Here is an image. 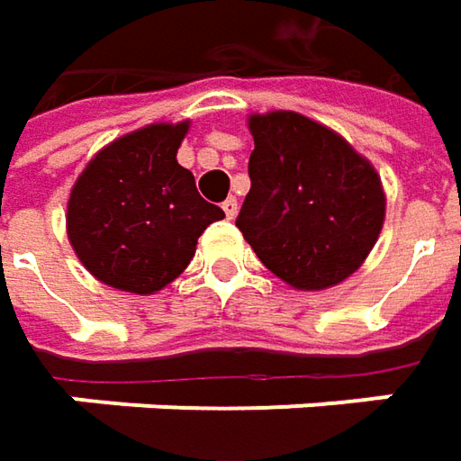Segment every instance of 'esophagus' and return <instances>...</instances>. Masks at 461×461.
I'll return each instance as SVG.
<instances>
[{
    "label": "esophagus",
    "mask_w": 461,
    "mask_h": 461,
    "mask_svg": "<svg viewBox=\"0 0 461 461\" xmlns=\"http://www.w3.org/2000/svg\"><path fill=\"white\" fill-rule=\"evenodd\" d=\"M222 212H225L228 221H233V218L239 215V200H236V197H228V200L222 203Z\"/></svg>",
    "instance_id": "1"
}]
</instances>
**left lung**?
I'll return each instance as SVG.
<instances>
[{
	"instance_id": "8db88e82",
	"label": "left lung",
	"mask_w": 461,
	"mask_h": 461,
	"mask_svg": "<svg viewBox=\"0 0 461 461\" xmlns=\"http://www.w3.org/2000/svg\"><path fill=\"white\" fill-rule=\"evenodd\" d=\"M251 189L236 225L285 285H341L375 249L384 222L377 168L344 135L290 110L249 115Z\"/></svg>"
}]
</instances>
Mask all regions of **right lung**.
Here are the masks:
<instances>
[{"label":"right lung","instance_id":"1","mask_svg":"<svg viewBox=\"0 0 461 461\" xmlns=\"http://www.w3.org/2000/svg\"><path fill=\"white\" fill-rule=\"evenodd\" d=\"M186 133L189 120L120 135L71 186L68 243L102 285L133 294L164 290L189 267L204 228L225 218L176 161Z\"/></svg>","mask_w":461,"mask_h":461}]
</instances>
